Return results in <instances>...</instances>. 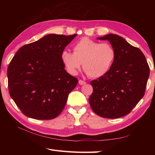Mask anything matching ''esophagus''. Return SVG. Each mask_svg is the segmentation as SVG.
<instances>
[{
	"instance_id": "1",
	"label": "esophagus",
	"mask_w": 155,
	"mask_h": 155,
	"mask_svg": "<svg viewBox=\"0 0 155 155\" xmlns=\"http://www.w3.org/2000/svg\"><path fill=\"white\" fill-rule=\"evenodd\" d=\"M78 83H79L80 85H83V84H86V82L82 81V80H79V81H78Z\"/></svg>"
}]
</instances>
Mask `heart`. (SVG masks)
Instances as JSON below:
<instances>
[{
    "instance_id": "heart-1",
    "label": "heart",
    "mask_w": 155,
    "mask_h": 155,
    "mask_svg": "<svg viewBox=\"0 0 155 155\" xmlns=\"http://www.w3.org/2000/svg\"><path fill=\"white\" fill-rule=\"evenodd\" d=\"M73 52L62 51L61 59L68 72L77 74L83 63V68L89 77L99 78L110 70L116 59V51L110 44L101 43L83 38L73 46Z\"/></svg>"
}]
</instances>
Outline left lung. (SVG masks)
<instances>
[{
    "mask_svg": "<svg viewBox=\"0 0 155 155\" xmlns=\"http://www.w3.org/2000/svg\"><path fill=\"white\" fill-rule=\"evenodd\" d=\"M97 39L109 41L117 55L108 72L91 82L93 91L88 101L98 116L120 118L129 113L143 97L150 68L142 51L123 37L108 34Z\"/></svg>",
    "mask_w": 155,
    "mask_h": 155,
    "instance_id": "8db88e82",
    "label": "left lung"
}]
</instances>
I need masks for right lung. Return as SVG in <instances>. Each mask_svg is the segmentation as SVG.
Segmentation results:
<instances>
[{"mask_svg":"<svg viewBox=\"0 0 155 155\" xmlns=\"http://www.w3.org/2000/svg\"><path fill=\"white\" fill-rule=\"evenodd\" d=\"M76 36L46 35L22 46L9 63V94L27 117L50 120L63 110L78 81L65 71L61 54Z\"/></svg>","mask_w":155,"mask_h":155,"instance_id":"obj_1","label":"right lung"}]
</instances>
